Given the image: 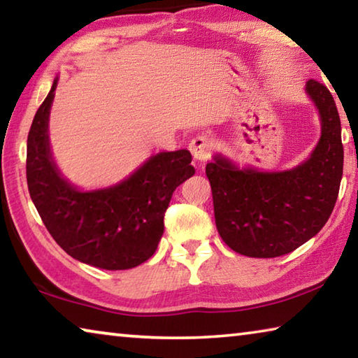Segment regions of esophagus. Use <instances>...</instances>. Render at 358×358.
<instances>
[{
  "instance_id": "34e87169",
  "label": "esophagus",
  "mask_w": 358,
  "mask_h": 358,
  "mask_svg": "<svg viewBox=\"0 0 358 358\" xmlns=\"http://www.w3.org/2000/svg\"><path fill=\"white\" fill-rule=\"evenodd\" d=\"M189 150L194 156V159L199 162H205L210 159L211 153H213V141L205 134L196 136L189 143Z\"/></svg>"
}]
</instances>
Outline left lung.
<instances>
[{"label":"left lung","mask_w":358,"mask_h":358,"mask_svg":"<svg viewBox=\"0 0 358 358\" xmlns=\"http://www.w3.org/2000/svg\"><path fill=\"white\" fill-rule=\"evenodd\" d=\"M306 93L322 123L310 159L290 171L259 172L240 171L217 155L205 167L217 232L243 256L266 259L292 252L325 226L336 203L344 161L341 121L325 85L311 78Z\"/></svg>","instance_id":"left-lung-1"}]
</instances>
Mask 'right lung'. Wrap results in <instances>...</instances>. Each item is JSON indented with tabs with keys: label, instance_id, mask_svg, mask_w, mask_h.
Returning <instances> with one entry per match:
<instances>
[{
	"label": "right lung",
	"instance_id": "1",
	"mask_svg": "<svg viewBox=\"0 0 358 358\" xmlns=\"http://www.w3.org/2000/svg\"><path fill=\"white\" fill-rule=\"evenodd\" d=\"M57 82L28 132L29 196L53 240L71 257L104 270L134 268L155 254L173 191L196 173L192 156L187 150L162 151L118 185L78 191L62 177L48 143Z\"/></svg>",
	"mask_w": 358,
	"mask_h": 358
}]
</instances>
